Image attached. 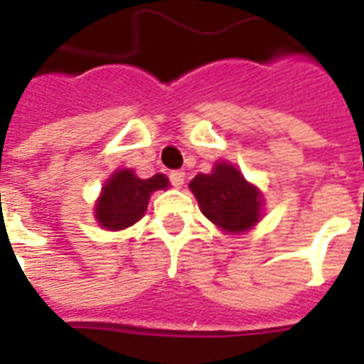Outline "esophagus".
Masks as SVG:
<instances>
[{
    "label": "esophagus",
    "instance_id": "esophagus-1",
    "mask_svg": "<svg viewBox=\"0 0 364 364\" xmlns=\"http://www.w3.org/2000/svg\"><path fill=\"white\" fill-rule=\"evenodd\" d=\"M169 179H171V185H173V187L181 189L183 183H185V171H171V173H169Z\"/></svg>",
    "mask_w": 364,
    "mask_h": 364
}]
</instances>
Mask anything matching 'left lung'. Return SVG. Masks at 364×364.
I'll use <instances>...</instances> for the list:
<instances>
[{
    "label": "left lung",
    "mask_w": 364,
    "mask_h": 364,
    "mask_svg": "<svg viewBox=\"0 0 364 364\" xmlns=\"http://www.w3.org/2000/svg\"><path fill=\"white\" fill-rule=\"evenodd\" d=\"M189 189L200 213L224 234H245L263 218V193L230 161H216L210 173H198Z\"/></svg>",
    "instance_id": "left-lung-1"
}]
</instances>
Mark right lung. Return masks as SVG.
I'll use <instances>...</instances> for the list:
<instances>
[{"label":"right lung","mask_w":364,"mask_h":364,"mask_svg":"<svg viewBox=\"0 0 364 364\" xmlns=\"http://www.w3.org/2000/svg\"><path fill=\"white\" fill-rule=\"evenodd\" d=\"M169 179L156 173L150 179H140L134 169H117L105 181L93 208L95 222L103 230L120 232L130 228L142 218L150 203L151 193L167 189Z\"/></svg>","instance_id":"right-lung-1"}]
</instances>
